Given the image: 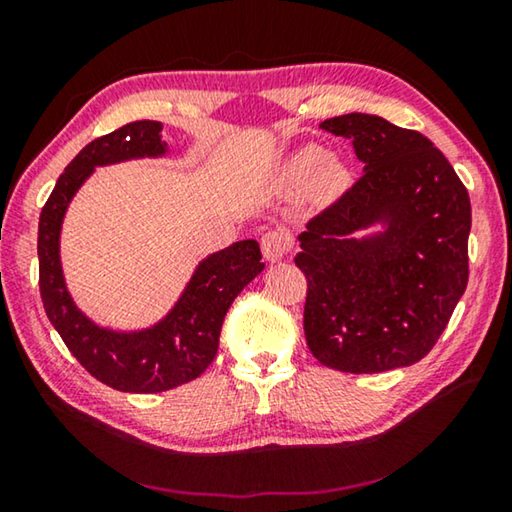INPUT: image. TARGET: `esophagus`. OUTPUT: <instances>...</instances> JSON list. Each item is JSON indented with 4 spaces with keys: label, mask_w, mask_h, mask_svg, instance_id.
Listing matches in <instances>:
<instances>
[{
    "label": "esophagus",
    "mask_w": 512,
    "mask_h": 512,
    "mask_svg": "<svg viewBox=\"0 0 512 512\" xmlns=\"http://www.w3.org/2000/svg\"><path fill=\"white\" fill-rule=\"evenodd\" d=\"M293 246L291 237L284 230H271L262 237V253L268 262H280Z\"/></svg>",
    "instance_id": "34e87169"
}]
</instances>
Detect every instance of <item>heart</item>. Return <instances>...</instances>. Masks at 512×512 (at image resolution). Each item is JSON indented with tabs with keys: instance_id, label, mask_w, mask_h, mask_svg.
<instances>
[{
	"instance_id": "b5f03b06",
	"label": "heart",
	"mask_w": 512,
	"mask_h": 512,
	"mask_svg": "<svg viewBox=\"0 0 512 512\" xmlns=\"http://www.w3.org/2000/svg\"><path fill=\"white\" fill-rule=\"evenodd\" d=\"M282 176L289 185H305L314 180L318 196H334L343 189L348 173L339 162L329 160L323 146L307 144L289 155V160L282 167Z\"/></svg>"
}]
</instances>
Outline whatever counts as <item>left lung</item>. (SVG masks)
<instances>
[{"label": "left lung", "mask_w": 512, "mask_h": 512, "mask_svg": "<svg viewBox=\"0 0 512 512\" xmlns=\"http://www.w3.org/2000/svg\"><path fill=\"white\" fill-rule=\"evenodd\" d=\"M320 128L352 140L363 173L298 237L307 345L323 366L354 375L411 366L465 293L470 196L418 131L363 112ZM377 222L379 233L353 237Z\"/></svg>", "instance_id": "obj_1"}]
</instances>
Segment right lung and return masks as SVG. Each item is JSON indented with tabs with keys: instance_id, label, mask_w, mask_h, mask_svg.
Listing matches in <instances>:
<instances>
[{
	"instance_id": "obj_1",
	"label": "right lung",
	"mask_w": 512,
	"mask_h": 512,
	"mask_svg": "<svg viewBox=\"0 0 512 512\" xmlns=\"http://www.w3.org/2000/svg\"><path fill=\"white\" fill-rule=\"evenodd\" d=\"M167 151L160 121H131L97 137L60 173L38 223L40 296L51 325L92 377L124 393H162L205 372L219 350L232 300L264 271L257 241H237L205 257L169 314L140 332L99 327L74 305L60 266V225L69 201L94 167L160 158Z\"/></svg>"
}]
</instances>
